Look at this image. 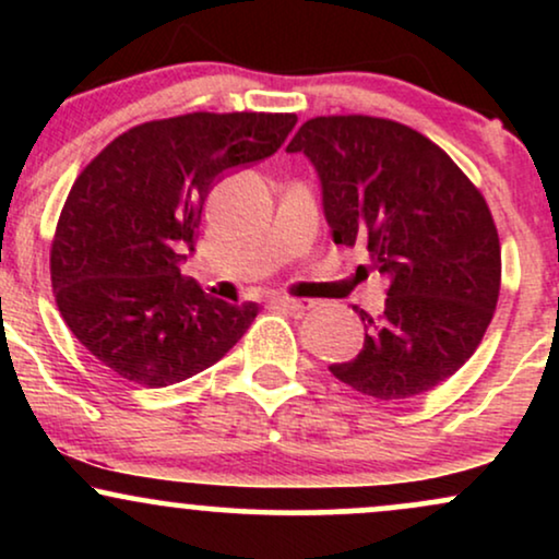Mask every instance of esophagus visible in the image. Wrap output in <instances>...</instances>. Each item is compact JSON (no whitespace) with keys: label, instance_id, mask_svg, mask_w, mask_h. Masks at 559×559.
Here are the masks:
<instances>
[{"label":"esophagus","instance_id":"obj_1","mask_svg":"<svg viewBox=\"0 0 559 559\" xmlns=\"http://www.w3.org/2000/svg\"><path fill=\"white\" fill-rule=\"evenodd\" d=\"M273 305L284 307V310H292V312H305V310H310L312 301L310 299H297V297H275Z\"/></svg>","mask_w":559,"mask_h":559}]
</instances>
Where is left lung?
<instances>
[{"label":"left lung","mask_w":559,"mask_h":559,"mask_svg":"<svg viewBox=\"0 0 559 559\" xmlns=\"http://www.w3.org/2000/svg\"><path fill=\"white\" fill-rule=\"evenodd\" d=\"M286 152L312 163L336 243H365L389 278L381 318L352 307L365 344L331 365L373 400H409L471 360L493 318L502 252L486 199L444 150L368 115L312 118Z\"/></svg>","instance_id":"obj_1"}]
</instances>
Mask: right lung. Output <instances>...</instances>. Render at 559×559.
Listing matches in <instances>:
<instances>
[{"label":"right lung","instance_id":"right-lung-1","mask_svg":"<svg viewBox=\"0 0 559 559\" xmlns=\"http://www.w3.org/2000/svg\"><path fill=\"white\" fill-rule=\"evenodd\" d=\"M297 115L191 112L118 136L75 178L52 241V288L73 336L150 389L202 373L247 333L230 305L181 275L210 189L262 163Z\"/></svg>","mask_w":559,"mask_h":559}]
</instances>
